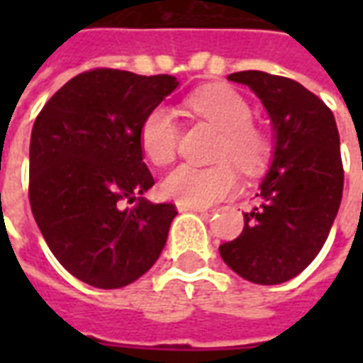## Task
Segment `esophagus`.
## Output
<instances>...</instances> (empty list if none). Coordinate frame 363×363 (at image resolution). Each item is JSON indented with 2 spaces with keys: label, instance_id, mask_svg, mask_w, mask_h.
I'll use <instances>...</instances> for the list:
<instances>
[{
  "label": "esophagus",
  "instance_id": "34e87169",
  "mask_svg": "<svg viewBox=\"0 0 363 363\" xmlns=\"http://www.w3.org/2000/svg\"><path fill=\"white\" fill-rule=\"evenodd\" d=\"M177 209L181 211V213H186V211H194V213H201V215H207V209H203V207H192V205L177 203Z\"/></svg>",
  "mask_w": 363,
  "mask_h": 363
}]
</instances>
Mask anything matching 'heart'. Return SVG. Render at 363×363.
<instances>
[{"label": "heart", "instance_id": "heart-1", "mask_svg": "<svg viewBox=\"0 0 363 363\" xmlns=\"http://www.w3.org/2000/svg\"><path fill=\"white\" fill-rule=\"evenodd\" d=\"M194 115L220 131L213 167H194L182 164L165 177L162 196L177 203L205 207L232 196L238 190L235 165L242 175L254 177L264 171L271 158L269 135L252 124L254 111L247 99L233 88L211 86L186 98ZM139 145L150 162L158 167L171 164L179 147V125L167 107H154L139 125Z\"/></svg>", "mask_w": 363, "mask_h": 363}]
</instances>
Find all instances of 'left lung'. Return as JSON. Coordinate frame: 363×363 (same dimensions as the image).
<instances>
[{"mask_svg":"<svg viewBox=\"0 0 363 363\" xmlns=\"http://www.w3.org/2000/svg\"><path fill=\"white\" fill-rule=\"evenodd\" d=\"M228 79L262 99L277 147L259 203L245 213L241 235L218 250L242 279L281 284L315 259L337 216L345 181L337 124L318 96L288 77L239 71Z\"/></svg>","mask_w":363,"mask_h":363,"instance_id":"obj_1","label":"left lung"}]
</instances>
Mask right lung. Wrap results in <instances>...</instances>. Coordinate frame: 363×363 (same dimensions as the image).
Returning a JSON list of instances; mask_svg holds the SVG:
<instances>
[{
    "mask_svg": "<svg viewBox=\"0 0 363 363\" xmlns=\"http://www.w3.org/2000/svg\"><path fill=\"white\" fill-rule=\"evenodd\" d=\"M177 84L171 75L98 67L65 82L37 115L31 213L56 259L90 286H128L167 241L177 209L141 198L154 179L139 125Z\"/></svg>",
    "mask_w": 363,
    "mask_h": 363,
    "instance_id": "right-lung-1",
    "label": "right lung"
}]
</instances>
